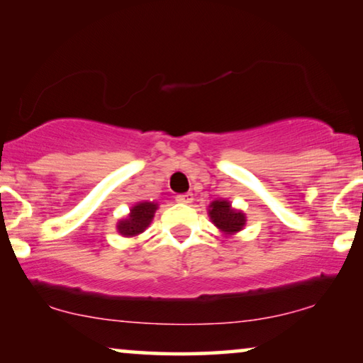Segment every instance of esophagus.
<instances>
[{
  "instance_id": "esophagus-1",
  "label": "esophagus",
  "mask_w": 363,
  "mask_h": 363,
  "mask_svg": "<svg viewBox=\"0 0 363 363\" xmlns=\"http://www.w3.org/2000/svg\"><path fill=\"white\" fill-rule=\"evenodd\" d=\"M192 199H194L192 192H184V194H177L176 196V201L181 202V204H191Z\"/></svg>"
}]
</instances>
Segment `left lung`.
<instances>
[{
	"label": "left lung",
	"mask_w": 363,
	"mask_h": 363,
	"mask_svg": "<svg viewBox=\"0 0 363 363\" xmlns=\"http://www.w3.org/2000/svg\"><path fill=\"white\" fill-rule=\"evenodd\" d=\"M209 217L214 225L225 235H232L239 232L245 225V214L235 211L229 201L219 199L209 206Z\"/></svg>",
	"instance_id": "1"
}]
</instances>
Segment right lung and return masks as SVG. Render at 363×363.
<instances>
[{"mask_svg":"<svg viewBox=\"0 0 363 363\" xmlns=\"http://www.w3.org/2000/svg\"><path fill=\"white\" fill-rule=\"evenodd\" d=\"M156 209L157 204H154V202H138L131 209V212H129V216L118 222V232L121 235H124V238L139 235L151 224Z\"/></svg>","mask_w":363,"mask_h":363,"instance_id":"1","label":"right lung"}]
</instances>
